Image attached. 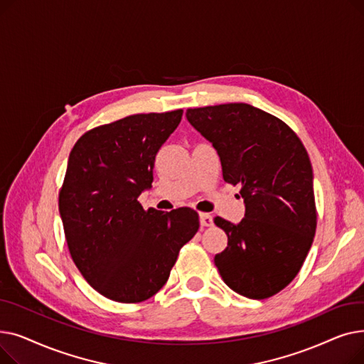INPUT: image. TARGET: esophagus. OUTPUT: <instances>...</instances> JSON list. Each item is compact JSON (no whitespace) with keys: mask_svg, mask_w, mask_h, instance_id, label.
<instances>
[{"mask_svg":"<svg viewBox=\"0 0 364 364\" xmlns=\"http://www.w3.org/2000/svg\"><path fill=\"white\" fill-rule=\"evenodd\" d=\"M199 218H200V225H202V227H211V225L214 224V220H213V215H211V214L200 213V214H199Z\"/></svg>","mask_w":364,"mask_h":364,"instance_id":"1","label":"esophagus"}]
</instances>
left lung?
<instances>
[{"label": "left lung", "instance_id": "obj_1", "mask_svg": "<svg viewBox=\"0 0 364 364\" xmlns=\"http://www.w3.org/2000/svg\"><path fill=\"white\" fill-rule=\"evenodd\" d=\"M186 117L218 151L223 178L240 186L246 208L237 225L214 218L228 239L217 269L235 292L270 298L299 273L316 235L309 153L289 125L251 105L187 109Z\"/></svg>", "mask_w": 364, "mask_h": 364}]
</instances>
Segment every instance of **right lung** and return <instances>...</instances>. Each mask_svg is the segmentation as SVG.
Segmentation results:
<instances>
[{"mask_svg":"<svg viewBox=\"0 0 364 364\" xmlns=\"http://www.w3.org/2000/svg\"><path fill=\"white\" fill-rule=\"evenodd\" d=\"M181 117L183 109L129 114L88 129L70 150L59 192L66 243L91 288L112 301L136 304L155 295L199 230L192 208L165 214L137 200Z\"/></svg>","mask_w":364,"mask_h":364,"instance_id":"1","label":"right lung"}]
</instances>
